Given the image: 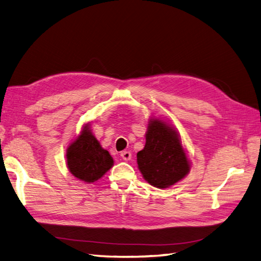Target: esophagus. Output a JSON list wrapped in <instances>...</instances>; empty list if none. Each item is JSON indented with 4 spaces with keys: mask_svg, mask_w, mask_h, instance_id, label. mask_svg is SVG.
<instances>
[{
    "mask_svg": "<svg viewBox=\"0 0 261 261\" xmlns=\"http://www.w3.org/2000/svg\"><path fill=\"white\" fill-rule=\"evenodd\" d=\"M121 158L124 160V161H130L131 158H132V154L130 151H123L121 152Z\"/></svg>",
    "mask_w": 261,
    "mask_h": 261,
    "instance_id": "1",
    "label": "esophagus"
}]
</instances>
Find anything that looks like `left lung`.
<instances>
[{"instance_id": "8db88e82", "label": "left lung", "mask_w": 261, "mask_h": 261, "mask_svg": "<svg viewBox=\"0 0 261 261\" xmlns=\"http://www.w3.org/2000/svg\"><path fill=\"white\" fill-rule=\"evenodd\" d=\"M143 178L158 189H168L190 173L191 162L174 126L152 118L145 133L144 148L137 154Z\"/></svg>"}]
</instances>
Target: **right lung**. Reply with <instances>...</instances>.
<instances>
[{
    "label": "right lung",
    "mask_w": 261,
    "mask_h": 261,
    "mask_svg": "<svg viewBox=\"0 0 261 261\" xmlns=\"http://www.w3.org/2000/svg\"><path fill=\"white\" fill-rule=\"evenodd\" d=\"M66 160L71 174L88 184L97 182L113 166L112 156L92 135L90 123L83 126L80 135L67 148Z\"/></svg>",
    "instance_id": "add662e5"
}]
</instances>
